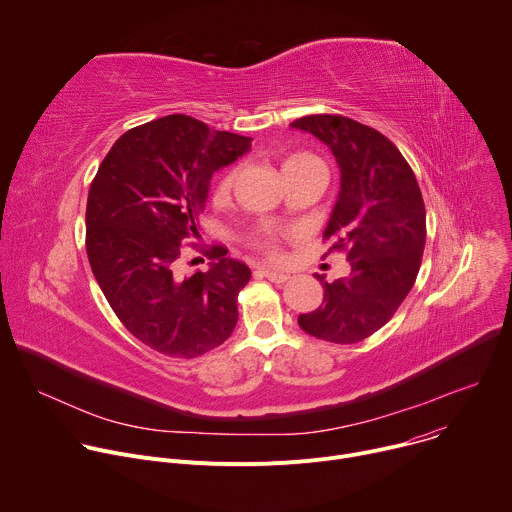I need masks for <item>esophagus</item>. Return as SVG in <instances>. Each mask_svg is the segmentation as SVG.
Returning a JSON list of instances; mask_svg holds the SVG:
<instances>
[{
    "mask_svg": "<svg viewBox=\"0 0 512 512\" xmlns=\"http://www.w3.org/2000/svg\"><path fill=\"white\" fill-rule=\"evenodd\" d=\"M257 273H261L263 277H267V279L273 281V283H285V281L289 279V273L277 271V269H271V267H259Z\"/></svg>",
    "mask_w": 512,
    "mask_h": 512,
    "instance_id": "esophagus-1",
    "label": "esophagus"
}]
</instances>
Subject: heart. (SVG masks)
Segmentation results:
<instances>
[{
	"mask_svg": "<svg viewBox=\"0 0 512 512\" xmlns=\"http://www.w3.org/2000/svg\"><path fill=\"white\" fill-rule=\"evenodd\" d=\"M310 166H322V162H320L318 158L310 156V154H294V156H289V158L285 160V164H283V172H289V170H302V168H310ZM235 180H237V168L229 170V172L223 176V180L218 182L216 194H218V196H225V194L233 188ZM263 247L271 249V243L267 241V243H263Z\"/></svg>",
	"mask_w": 512,
	"mask_h": 512,
	"instance_id": "1",
	"label": "heart"
}]
</instances>
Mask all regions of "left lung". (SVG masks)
I'll list each match as a JSON object with an SVG mask.
<instances>
[{"label":"left lung","mask_w":512,"mask_h":512,"mask_svg":"<svg viewBox=\"0 0 512 512\" xmlns=\"http://www.w3.org/2000/svg\"><path fill=\"white\" fill-rule=\"evenodd\" d=\"M318 137L340 170V190L324 239L346 251L350 273L324 285V304L298 318L308 334L360 342L383 328L411 291L425 247V206L415 174L377 129L342 115L291 123Z\"/></svg>","instance_id":"1"}]
</instances>
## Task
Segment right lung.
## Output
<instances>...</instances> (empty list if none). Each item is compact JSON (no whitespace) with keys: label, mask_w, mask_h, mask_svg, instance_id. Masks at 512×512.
Here are the masks:
<instances>
[{"label":"right lung","mask_w":512,"mask_h":512,"mask_svg":"<svg viewBox=\"0 0 512 512\" xmlns=\"http://www.w3.org/2000/svg\"><path fill=\"white\" fill-rule=\"evenodd\" d=\"M251 137L168 115L123 133L87 200V255L123 326L143 344L178 358L223 344L237 326V296L251 269L210 255L208 271L182 277L180 243L198 239L210 178L251 152Z\"/></svg>","instance_id":"add662e5"}]
</instances>
